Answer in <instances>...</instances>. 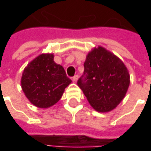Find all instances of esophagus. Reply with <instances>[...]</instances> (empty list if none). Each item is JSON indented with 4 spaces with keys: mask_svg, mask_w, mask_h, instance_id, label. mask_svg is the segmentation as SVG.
I'll return each instance as SVG.
<instances>
[{
    "mask_svg": "<svg viewBox=\"0 0 151 151\" xmlns=\"http://www.w3.org/2000/svg\"><path fill=\"white\" fill-rule=\"evenodd\" d=\"M77 80H78V76L77 75H76V76H74L72 77V81L74 82H76L77 81Z\"/></svg>",
    "mask_w": 151,
    "mask_h": 151,
    "instance_id": "esophagus-1",
    "label": "esophagus"
}]
</instances>
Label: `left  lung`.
<instances>
[{"label": "left lung", "instance_id": "left-lung-1", "mask_svg": "<svg viewBox=\"0 0 151 151\" xmlns=\"http://www.w3.org/2000/svg\"><path fill=\"white\" fill-rule=\"evenodd\" d=\"M129 70L113 53L99 46L86 55L77 85L96 111L110 112L124 99L130 83Z\"/></svg>", "mask_w": 151, "mask_h": 151}]
</instances>
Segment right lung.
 <instances>
[{"label": "right lung", "mask_w": 151, "mask_h": 151, "mask_svg": "<svg viewBox=\"0 0 151 151\" xmlns=\"http://www.w3.org/2000/svg\"><path fill=\"white\" fill-rule=\"evenodd\" d=\"M71 83L64 68L54 61L53 54H42L24 69L22 89L36 107L47 108L58 102L65 89Z\"/></svg>", "instance_id": "1"}]
</instances>
